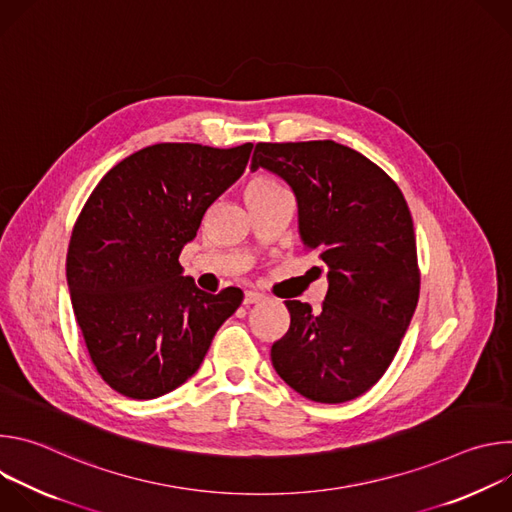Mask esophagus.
I'll use <instances>...</instances> for the list:
<instances>
[{
	"label": "esophagus",
	"instance_id": "1",
	"mask_svg": "<svg viewBox=\"0 0 512 512\" xmlns=\"http://www.w3.org/2000/svg\"><path fill=\"white\" fill-rule=\"evenodd\" d=\"M263 300H265V296L261 294V291H255V289L245 291V304H247V306H251V304H259V302H263Z\"/></svg>",
	"mask_w": 512,
	"mask_h": 512
}]
</instances>
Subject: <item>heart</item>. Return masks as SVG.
I'll return each mask as SVG.
<instances>
[{"mask_svg": "<svg viewBox=\"0 0 512 512\" xmlns=\"http://www.w3.org/2000/svg\"><path fill=\"white\" fill-rule=\"evenodd\" d=\"M275 186H279L273 178H269V176H255V178H251V182L247 184V190H253V188H275Z\"/></svg>", "mask_w": 512, "mask_h": 512, "instance_id": "1", "label": "heart"}]
</instances>
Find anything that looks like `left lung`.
<instances>
[{
  "instance_id": "1",
  "label": "left lung",
  "mask_w": 512,
  "mask_h": 512,
  "mask_svg": "<svg viewBox=\"0 0 512 512\" xmlns=\"http://www.w3.org/2000/svg\"><path fill=\"white\" fill-rule=\"evenodd\" d=\"M259 168L294 190L302 243L328 265L318 312L285 302L291 322L271 346L273 369L310 401L356 399L385 375L417 308L409 206L377 164L332 139L257 143Z\"/></svg>"
}]
</instances>
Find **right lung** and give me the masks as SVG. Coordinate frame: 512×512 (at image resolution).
<instances>
[{"label":"right lung","instance_id":"obj_1","mask_svg":"<svg viewBox=\"0 0 512 512\" xmlns=\"http://www.w3.org/2000/svg\"><path fill=\"white\" fill-rule=\"evenodd\" d=\"M251 150L156 143L111 168L83 206L66 283L91 360L117 393L156 399L186 383L241 306L239 287L206 294L178 257Z\"/></svg>","mask_w":512,"mask_h":512}]
</instances>
